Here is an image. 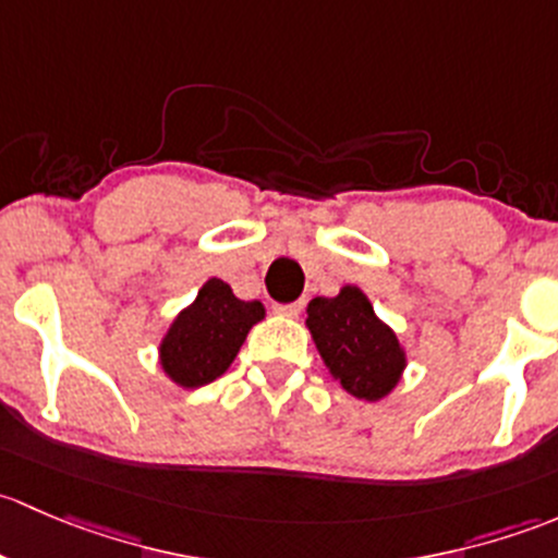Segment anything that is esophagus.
<instances>
[{
  "label": "esophagus",
  "mask_w": 558,
  "mask_h": 558,
  "mask_svg": "<svg viewBox=\"0 0 558 558\" xmlns=\"http://www.w3.org/2000/svg\"><path fill=\"white\" fill-rule=\"evenodd\" d=\"M301 308H303V301L277 303V306H274V312L281 314V317H298V314H301Z\"/></svg>",
  "instance_id": "1"
}]
</instances>
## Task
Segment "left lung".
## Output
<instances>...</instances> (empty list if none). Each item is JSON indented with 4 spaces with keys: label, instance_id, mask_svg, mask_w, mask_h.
<instances>
[{
    "label": "left lung",
    "instance_id": "8db88e82",
    "mask_svg": "<svg viewBox=\"0 0 558 558\" xmlns=\"http://www.w3.org/2000/svg\"><path fill=\"white\" fill-rule=\"evenodd\" d=\"M306 314L317 352L349 395L373 403L398 387L405 352L360 287L347 284L336 298H314Z\"/></svg>",
    "mask_w": 558,
    "mask_h": 558
}]
</instances>
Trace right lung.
Listing matches in <instances>:
<instances>
[{
  "instance_id": "right-lung-1",
  "label": "right lung",
  "mask_w": 558,
  "mask_h": 558,
  "mask_svg": "<svg viewBox=\"0 0 558 558\" xmlns=\"http://www.w3.org/2000/svg\"><path fill=\"white\" fill-rule=\"evenodd\" d=\"M263 317L260 301H239L231 284L209 279L160 341L163 373L185 389L215 381L231 367L246 332Z\"/></svg>"
}]
</instances>
